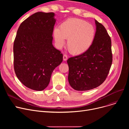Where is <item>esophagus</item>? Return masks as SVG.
Segmentation results:
<instances>
[{
    "label": "esophagus",
    "instance_id": "obj_1",
    "mask_svg": "<svg viewBox=\"0 0 129 129\" xmlns=\"http://www.w3.org/2000/svg\"><path fill=\"white\" fill-rule=\"evenodd\" d=\"M67 56L66 55H65V54H64V55H63V60L64 61H66L67 60Z\"/></svg>",
    "mask_w": 129,
    "mask_h": 129
}]
</instances>
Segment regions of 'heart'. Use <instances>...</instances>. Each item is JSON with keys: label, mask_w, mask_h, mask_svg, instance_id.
Returning <instances> with one entry per match:
<instances>
[{"label": "heart", "mask_w": 129, "mask_h": 129, "mask_svg": "<svg viewBox=\"0 0 129 129\" xmlns=\"http://www.w3.org/2000/svg\"><path fill=\"white\" fill-rule=\"evenodd\" d=\"M96 31L94 26L82 19H69L60 24L59 28L54 29L53 36L58 48L65 44L70 52L79 55L88 51L96 38Z\"/></svg>", "instance_id": "heart-1"}]
</instances>
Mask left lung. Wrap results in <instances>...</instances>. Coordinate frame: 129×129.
<instances>
[{
    "label": "left lung",
    "instance_id": "left-lung-1",
    "mask_svg": "<svg viewBox=\"0 0 129 129\" xmlns=\"http://www.w3.org/2000/svg\"><path fill=\"white\" fill-rule=\"evenodd\" d=\"M94 21L96 38L90 49L67 60L69 67V82L76 90H88L102 84L112 64L110 37L104 26L96 20Z\"/></svg>",
    "mask_w": 129,
    "mask_h": 129
}]
</instances>
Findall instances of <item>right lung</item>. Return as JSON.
Wrapping results in <instances>:
<instances>
[{"label": "right lung", "mask_w": 129, "mask_h": 129, "mask_svg": "<svg viewBox=\"0 0 129 129\" xmlns=\"http://www.w3.org/2000/svg\"><path fill=\"white\" fill-rule=\"evenodd\" d=\"M53 12H38L20 25L13 44L16 75L25 86L42 91L49 85L63 54L52 44L56 22Z\"/></svg>", "instance_id": "add662e5"}]
</instances>
